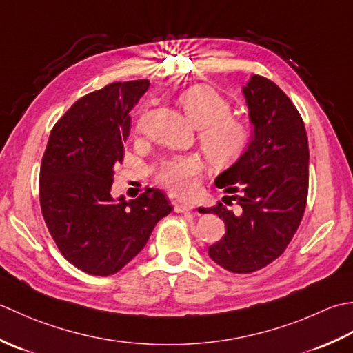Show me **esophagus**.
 Listing matches in <instances>:
<instances>
[{
	"label": "esophagus",
	"instance_id": "esophagus-1",
	"mask_svg": "<svg viewBox=\"0 0 353 353\" xmlns=\"http://www.w3.org/2000/svg\"><path fill=\"white\" fill-rule=\"evenodd\" d=\"M174 210L176 213H185V212H190L195 208V205H193L192 203H187V201H174Z\"/></svg>",
	"mask_w": 353,
	"mask_h": 353
}]
</instances>
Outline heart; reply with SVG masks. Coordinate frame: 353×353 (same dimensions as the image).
<instances>
[{"label": "heart", "mask_w": 353, "mask_h": 353, "mask_svg": "<svg viewBox=\"0 0 353 353\" xmlns=\"http://www.w3.org/2000/svg\"><path fill=\"white\" fill-rule=\"evenodd\" d=\"M185 117L199 128V143L212 163L224 166L234 161L250 141V126L233 116L230 102L207 85H195L179 96ZM204 161L190 154L163 164L158 183L172 195L187 196L196 189V178L203 174Z\"/></svg>", "instance_id": "1"}]
</instances>
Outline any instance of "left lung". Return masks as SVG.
Listing matches in <instances>:
<instances>
[{
  "instance_id": "1",
  "label": "left lung",
  "mask_w": 353,
  "mask_h": 353,
  "mask_svg": "<svg viewBox=\"0 0 353 353\" xmlns=\"http://www.w3.org/2000/svg\"><path fill=\"white\" fill-rule=\"evenodd\" d=\"M253 126L243 154L214 179L234 196L239 210L224 204L199 207L224 221L225 234L208 256L227 271L247 274L283 253L303 218L307 198L309 148L297 108L270 79L253 74L242 88ZM222 201L225 203V199Z\"/></svg>"
}]
</instances>
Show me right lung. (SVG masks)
<instances>
[{
    "label": "right lung",
    "instance_id": "1",
    "mask_svg": "<svg viewBox=\"0 0 353 353\" xmlns=\"http://www.w3.org/2000/svg\"><path fill=\"white\" fill-rule=\"evenodd\" d=\"M149 85L148 79L116 82L79 99L52 129L42 158L39 198L48 232L62 256L92 276L123 268L174 210L158 189L131 201L111 195L129 111Z\"/></svg>",
    "mask_w": 353,
    "mask_h": 353
}]
</instances>
